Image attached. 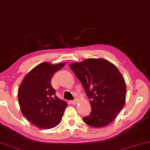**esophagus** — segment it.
<instances>
[{"mask_svg": "<svg viewBox=\"0 0 150 150\" xmlns=\"http://www.w3.org/2000/svg\"><path fill=\"white\" fill-rule=\"evenodd\" d=\"M79 99H74V100L71 101V104H73V105H76V104L79 103Z\"/></svg>", "mask_w": 150, "mask_h": 150, "instance_id": "34e87169", "label": "esophagus"}]
</instances>
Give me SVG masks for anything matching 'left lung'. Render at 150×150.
Wrapping results in <instances>:
<instances>
[{"mask_svg":"<svg viewBox=\"0 0 150 150\" xmlns=\"http://www.w3.org/2000/svg\"><path fill=\"white\" fill-rule=\"evenodd\" d=\"M70 68L91 99V112L83 118L91 127H105L115 120L125 104L127 86L122 74L109 61L90 58Z\"/></svg>","mask_w":150,"mask_h":150,"instance_id":"left-lung-1","label":"left lung"}]
</instances>
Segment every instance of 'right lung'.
Masks as SVG:
<instances>
[{
    "label": "right lung",
    "instance_id": "add662e5",
    "mask_svg": "<svg viewBox=\"0 0 150 150\" xmlns=\"http://www.w3.org/2000/svg\"><path fill=\"white\" fill-rule=\"evenodd\" d=\"M65 64L41 63L25 76L19 86L18 101L21 112L36 127L52 129L62 120L68 104L56 96L51 80Z\"/></svg>",
    "mask_w": 150,
    "mask_h": 150
}]
</instances>
